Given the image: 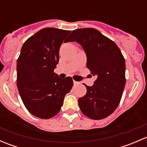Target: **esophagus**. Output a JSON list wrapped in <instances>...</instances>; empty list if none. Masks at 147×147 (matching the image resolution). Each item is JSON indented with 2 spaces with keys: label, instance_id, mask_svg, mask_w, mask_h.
<instances>
[{
  "label": "esophagus",
  "instance_id": "34e87169",
  "mask_svg": "<svg viewBox=\"0 0 147 147\" xmlns=\"http://www.w3.org/2000/svg\"><path fill=\"white\" fill-rule=\"evenodd\" d=\"M73 83H74V85H78V84H79V82H76V81H73Z\"/></svg>",
  "mask_w": 147,
  "mask_h": 147
}]
</instances>
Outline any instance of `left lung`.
<instances>
[{"instance_id":"1","label":"left lung","mask_w":147,"mask_h":147,"mask_svg":"<svg viewBox=\"0 0 147 147\" xmlns=\"http://www.w3.org/2000/svg\"><path fill=\"white\" fill-rule=\"evenodd\" d=\"M77 42L87 56V67L97 79L78 99L87 117L102 119L115 112L125 86V60L118 46L94 28L75 30L67 42ZM91 75V76H92Z\"/></svg>"}]
</instances>
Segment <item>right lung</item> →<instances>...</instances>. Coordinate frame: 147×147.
<instances>
[{
    "label": "right lung",
    "mask_w": 147,
    "mask_h": 147,
    "mask_svg": "<svg viewBox=\"0 0 147 147\" xmlns=\"http://www.w3.org/2000/svg\"><path fill=\"white\" fill-rule=\"evenodd\" d=\"M70 32L43 28L22 46L17 60V87L26 107L37 117L50 119L57 115L73 85L70 77L60 79L54 72L60 46Z\"/></svg>",
    "instance_id": "obj_1"
}]
</instances>
